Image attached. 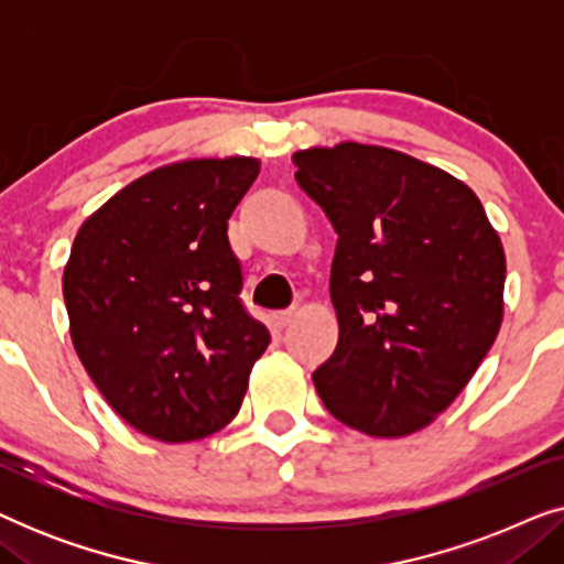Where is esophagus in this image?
<instances>
[{"mask_svg":"<svg viewBox=\"0 0 564 564\" xmlns=\"http://www.w3.org/2000/svg\"><path fill=\"white\" fill-rule=\"evenodd\" d=\"M292 318H295V313H292V311H280V313H274V326L284 328Z\"/></svg>","mask_w":564,"mask_h":564,"instance_id":"esophagus-1","label":"esophagus"}]
</instances>
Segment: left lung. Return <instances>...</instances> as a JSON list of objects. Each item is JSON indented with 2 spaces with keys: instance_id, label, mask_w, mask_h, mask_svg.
Listing matches in <instances>:
<instances>
[{
  "instance_id": "left-lung-1",
  "label": "left lung",
  "mask_w": 564,
  "mask_h": 564,
  "mask_svg": "<svg viewBox=\"0 0 564 564\" xmlns=\"http://www.w3.org/2000/svg\"><path fill=\"white\" fill-rule=\"evenodd\" d=\"M295 180L338 234V344L313 372L328 413L398 438L452 405L503 321L506 253L465 182L365 143L297 151Z\"/></svg>"
}]
</instances>
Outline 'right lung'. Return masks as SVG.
Segmentation results:
<instances>
[{"instance_id":"right-lung-1","label":"right lung","mask_w":564,"mask_h":564,"mask_svg":"<svg viewBox=\"0 0 564 564\" xmlns=\"http://www.w3.org/2000/svg\"><path fill=\"white\" fill-rule=\"evenodd\" d=\"M259 174L192 159L130 182L89 215L64 269L72 341L112 411L166 444L228 426L272 341L241 303L228 218Z\"/></svg>"}]
</instances>
